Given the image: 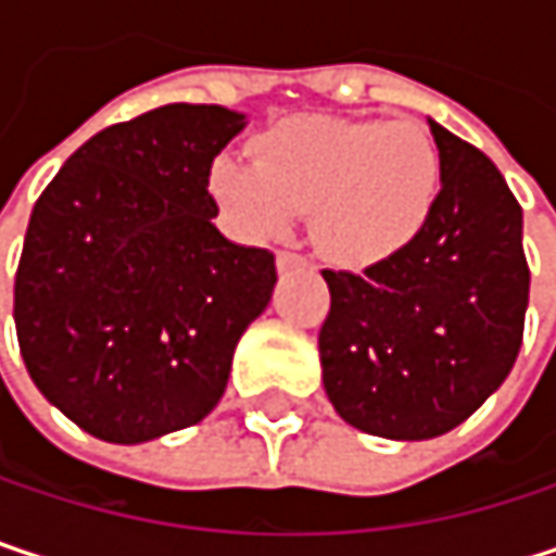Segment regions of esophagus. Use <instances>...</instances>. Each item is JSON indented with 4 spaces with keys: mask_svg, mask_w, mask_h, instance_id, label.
<instances>
[{
    "mask_svg": "<svg viewBox=\"0 0 556 556\" xmlns=\"http://www.w3.org/2000/svg\"><path fill=\"white\" fill-rule=\"evenodd\" d=\"M302 267H308V261H305L302 254H295V251H279V254H277V270H279V274H289V270H302Z\"/></svg>",
    "mask_w": 556,
    "mask_h": 556,
    "instance_id": "obj_1",
    "label": "esophagus"
}]
</instances>
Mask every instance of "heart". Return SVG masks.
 <instances>
[{
	"instance_id": "obj_1",
	"label": "heart",
	"mask_w": 556,
	"mask_h": 556,
	"mask_svg": "<svg viewBox=\"0 0 556 556\" xmlns=\"http://www.w3.org/2000/svg\"><path fill=\"white\" fill-rule=\"evenodd\" d=\"M254 156L222 151L208 164L222 222L248 241H270L312 212L325 254L354 267L408 248L441 189L438 148L418 122L292 115L257 135Z\"/></svg>"
}]
</instances>
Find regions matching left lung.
Returning a JSON list of instances; mask_svg holds the SVG:
<instances>
[{
	"mask_svg": "<svg viewBox=\"0 0 556 556\" xmlns=\"http://www.w3.org/2000/svg\"><path fill=\"white\" fill-rule=\"evenodd\" d=\"M441 192L418 238L387 261L321 270L318 331L334 412L377 438L428 441L467 421L508 377L525 331L521 205L496 164L438 122Z\"/></svg>",
	"mask_w": 556,
	"mask_h": 556,
	"instance_id": "left-lung-1",
	"label": "left lung"
}]
</instances>
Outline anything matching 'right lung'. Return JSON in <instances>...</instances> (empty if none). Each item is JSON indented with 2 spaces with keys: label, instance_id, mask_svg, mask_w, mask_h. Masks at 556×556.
Instances as JSON below:
<instances>
[{
  "label": "right lung",
  "instance_id": "obj_1",
  "mask_svg": "<svg viewBox=\"0 0 556 556\" xmlns=\"http://www.w3.org/2000/svg\"><path fill=\"white\" fill-rule=\"evenodd\" d=\"M244 112L173 102L92 135L35 202L18 274L22 361L70 421L141 444L222 399L277 261L228 241L205 176Z\"/></svg>",
  "mask_w": 556,
  "mask_h": 556
}]
</instances>
